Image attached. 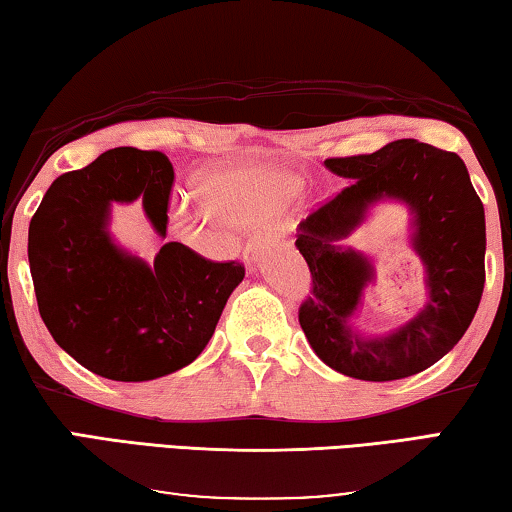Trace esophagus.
Returning <instances> with one entry per match:
<instances>
[{
	"mask_svg": "<svg viewBox=\"0 0 512 512\" xmlns=\"http://www.w3.org/2000/svg\"><path fill=\"white\" fill-rule=\"evenodd\" d=\"M267 240H270V235H254V238L247 242L245 251H242V258H245L247 265H256L258 254H261V249L265 247Z\"/></svg>",
	"mask_w": 512,
	"mask_h": 512,
	"instance_id": "1",
	"label": "esophagus"
}]
</instances>
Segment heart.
<instances>
[{
  "label": "heart",
  "instance_id": "heart-1",
  "mask_svg": "<svg viewBox=\"0 0 512 512\" xmlns=\"http://www.w3.org/2000/svg\"><path fill=\"white\" fill-rule=\"evenodd\" d=\"M295 190L297 183L293 178L263 167L226 171L206 180L210 206L224 222L235 226L263 222L277 210L279 201L295 194ZM178 212L190 219L203 217V210L196 208L192 201H180Z\"/></svg>",
  "mask_w": 512,
  "mask_h": 512
}]
</instances>
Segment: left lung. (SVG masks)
<instances>
[{"mask_svg": "<svg viewBox=\"0 0 512 512\" xmlns=\"http://www.w3.org/2000/svg\"><path fill=\"white\" fill-rule=\"evenodd\" d=\"M348 180L311 212L295 247L311 270L300 325L313 352L336 373L389 382L426 371L455 348L476 316L485 286V210L465 162L416 139L391 141L371 155L329 157ZM382 200L411 210L408 241L427 272V304L387 335H364L354 316L374 280L372 259L344 245Z\"/></svg>", "mask_w": 512, "mask_h": 512, "instance_id": "8db88e82", "label": "left lung"}]
</instances>
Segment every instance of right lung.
Returning <instances> with one entry per match:
<instances>
[{
	"label": "right lung",
	"instance_id": "1",
	"mask_svg": "<svg viewBox=\"0 0 512 512\" xmlns=\"http://www.w3.org/2000/svg\"><path fill=\"white\" fill-rule=\"evenodd\" d=\"M171 185L160 151L112 148L54 180L31 217L29 270L47 332L107 380H157L192 364L245 279L242 263L206 261L180 242L146 263L114 240L112 206L135 201L167 238Z\"/></svg>",
	"mask_w": 512,
	"mask_h": 512
}]
</instances>
